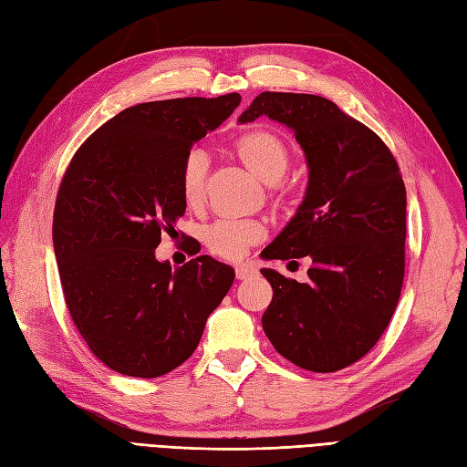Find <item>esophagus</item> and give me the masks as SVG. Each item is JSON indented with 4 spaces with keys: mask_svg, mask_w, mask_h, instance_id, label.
Here are the masks:
<instances>
[{
    "mask_svg": "<svg viewBox=\"0 0 467 467\" xmlns=\"http://www.w3.org/2000/svg\"><path fill=\"white\" fill-rule=\"evenodd\" d=\"M255 275H257V268L253 266V265H237V266H235V276H237L239 280L251 278V276H255Z\"/></svg>",
    "mask_w": 467,
    "mask_h": 467,
    "instance_id": "esophagus-1",
    "label": "esophagus"
}]
</instances>
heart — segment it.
<instances>
[{"mask_svg":"<svg viewBox=\"0 0 467 467\" xmlns=\"http://www.w3.org/2000/svg\"><path fill=\"white\" fill-rule=\"evenodd\" d=\"M234 153L253 175L271 185L285 177L290 163L286 144L266 130H251L239 136L234 142ZM206 173L208 155L202 150H191L179 173V189L185 204L196 206L202 201ZM263 237V223L255 220H222L204 230L206 247L223 261H239Z\"/></svg>","mask_w":467,"mask_h":467,"instance_id":"b5f03b06","label":"heart"}]
</instances>
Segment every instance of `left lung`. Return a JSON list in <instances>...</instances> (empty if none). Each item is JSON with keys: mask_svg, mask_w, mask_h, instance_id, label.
<instances>
[{"mask_svg": "<svg viewBox=\"0 0 467 467\" xmlns=\"http://www.w3.org/2000/svg\"><path fill=\"white\" fill-rule=\"evenodd\" d=\"M259 117L288 126L309 169L304 201L265 259H312L307 282L263 268L273 286L263 329L300 368L337 372L378 343L400 302L403 179L381 138L329 99L265 91L237 120Z\"/></svg>", "mask_w": 467, "mask_h": 467, "instance_id": "left-lung-1", "label": "left lung"}]
</instances>
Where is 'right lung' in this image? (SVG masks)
Returning a JSON list of instances; mask_svg holds the SVG:
<instances>
[{"mask_svg":"<svg viewBox=\"0 0 467 467\" xmlns=\"http://www.w3.org/2000/svg\"><path fill=\"white\" fill-rule=\"evenodd\" d=\"M239 103V93H228L129 107L66 169L52 222L56 263L69 316L110 370L134 378L175 370L234 285L228 265L201 255L171 271L155 247L185 214L182 160Z\"/></svg>","mask_w":467,"mask_h":467,"instance_id":"add662e5","label":"right lung"}]
</instances>
